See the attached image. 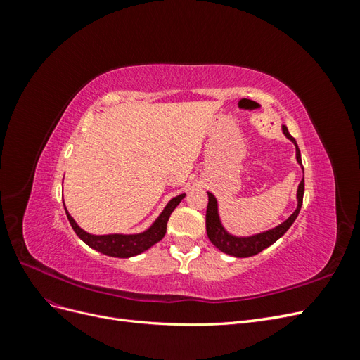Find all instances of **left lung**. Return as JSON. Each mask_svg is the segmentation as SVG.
I'll use <instances>...</instances> for the list:
<instances>
[{
  "instance_id": "left-lung-1",
  "label": "left lung",
  "mask_w": 360,
  "mask_h": 360,
  "mask_svg": "<svg viewBox=\"0 0 360 360\" xmlns=\"http://www.w3.org/2000/svg\"><path fill=\"white\" fill-rule=\"evenodd\" d=\"M282 132H284V135L291 141L294 146H296V159L299 162V165L302 167L300 150L297 147L296 139H294L288 134V129L285 126H282ZM302 169H303V167H302ZM303 192H304V179H302V181L299 183V188H297V209L292 212V214L288 217V219L279 224L278 226L271 228V230L258 233L254 236H246V237L233 236L225 230L222 222H221L219 212H217V201L214 198V195L207 192V195H209V204H207V212H205L207 236H209L210 242L217 249L222 250V252H225L228 255H231V257L246 258V257L257 255L258 252H261V250H264L270 245H274L278 238L284 236L288 228L292 225V222L296 221V217L300 212L302 202H303Z\"/></svg>"
}]
</instances>
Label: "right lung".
<instances>
[{
  "label": "right lung",
  "mask_w": 360,
  "mask_h": 360,
  "mask_svg": "<svg viewBox=\"0 0 360 360\" xmlns=\"http://www.w3.org/2000/svg\"><path fill=\"white\" fill-rule=\"evenodd\" d=\"M184 197H186V193L177 195L176 198H172L165 205L163 212L158 216V219L151 224V226L147 228L146 231L138 233V234H103V236L90 234L84 231L82 228L75 222L73 217L69 214L66 205H64V210H66L68 219L73 228V231L84 243H86L91 249H96L97 252H102L105 255L117 257V258H129V257L143 254L144 250H147L148 248L162 240L163 236L167 233V224L171 213Z\"/></svg>",
  "instance_id": "1"
}]
</instances>
